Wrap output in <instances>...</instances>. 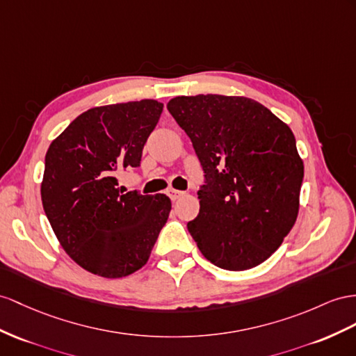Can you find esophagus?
Returning <instances> with one entry per match:
<instances>
[{
    "label": "esophagus",
    "mask_w": 356,
    "mask_h": 356,
    "mask_svg": "<svg viewBox=\"0 0 356 356\" xmlns=\"http://www.w3.org/2000/svg\"><path fill=\"white\" fill-rule=\"evenodd\" d=\"M167 194H168V197H170L171 200H177V198H180L181 195H184V191H177V189L170 188V189L167 191Z\"/></svg>",
    "instance_id": "34e87169"
}]
</instances>
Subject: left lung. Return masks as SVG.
Listing matches in <instances>:
<instances>
[{
  "label": "left lung",
  "mask_w": 356,
  "mask_h": 356,
  "mask_svg": "<svg viewBox=\"0 0 356 356\" xmlns=\"http://www.w3.org/2000/svg\"><path fill=\"white\" fill-rule=\"evenodd\" d=\"M167 108L204 171L200 212L188 222L198 250L221 269L259 266L298 218L304 162L293 132L243 96H179Z\"/></svg>",
  "instance_id": "obj_1"
}]
</instances>
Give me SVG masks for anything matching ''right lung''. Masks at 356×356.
<instances>
[{
  "label": "right lung",
  "mask_w": 356,
  "mask_h": 356,
  "mask_svg": "<svg viewBox=\"0 0 356 356\" xmlns=\"http://www.w3.org/2000/svg\"><path fill=\"white\" fill-rule=\"evenodd\" d=\"M162 108L153 99L91 108L44 156V213L67 256L95 275L122 278L141 269L168 220L165 194H124L117 181L118 172L141 163Z\"/></svg>",
  "instance_id": "obj_1"
}]
</instances>
